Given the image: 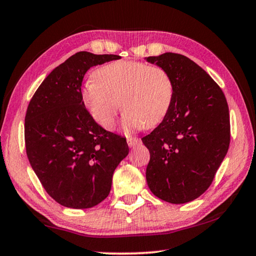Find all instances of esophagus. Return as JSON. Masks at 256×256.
I'll return each instance as SVG.
<instances>
[{"mask_svg":"<svg viewBox=\"0 0 256 256\" xmlns=\"http://www.w3.org/2000/svg\"><path fill=\"white\" fill-rule=\"evenodd\" d=\"M128 146H131V148H132V146L141 144V140H140V138H138L130 136V138H128Z\"/></svg>","mask_w":256,"mask_h":256,"instance_id":"obj_1","label":"esophagus"}]
</instances>
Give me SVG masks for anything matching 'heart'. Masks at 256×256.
Returning <instances> with one entry per match:
<instances>
[{
  "mask_svg": "<svg viewBox=\"0 0 256 256\" xmlns=\"http://www.w3.org/2000/svg\"><path fill=\"white\" fill-rule=\"evenodd\" d=\"M174 98V82L158 66L120 60L99 68L81 88V99L102 128L115 126L122 106L125 131L154 128L167 115Z\"/></svg>",
  "mask_w": 256,
  "mask_h": 256,
  "instance_id": "b5f03b06",
  "label": "heart"
}]
</instances>
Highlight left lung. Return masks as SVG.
<instances>
[{
    "label": "left lung",
    "instance_id": "8db88e82",
    "mask_svg": "<svg viewBox=\"0 0 256 256\" xmlns=\"http://www.w3.org/2000/svg\"><path fill=\"white\" fill-rule=\"evenodd\" d=\"M174 82V98L162 122L142 138L149 149L146 178L162 200L182 204L196 200L211 185L230 142L226 97L214 79L184 55L146 58Z\"/></svg>",
    "mask_w": 256,
    "mask_h": 256
}]
</instances>
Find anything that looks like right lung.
<instances>
[{
	"label": "right lung",
	"mask_w": 256,
	"mask_h": 256,
	"mask_svg": "<svg viewBox=\"0 0 256 256\" xmlns=\"http://www.w3.org/2000/svg\"><path fill=\"white\" fill-rule=\"evenodd\" d=\"M120 56L79 52L55 68L29 102L26 151L46 192L60 206L88 209L108 196L112 174L128 154L126 138L98 125L81 99L92 66Z\"/></svg>",
	"instance_id": "1"
}]
</instances>
